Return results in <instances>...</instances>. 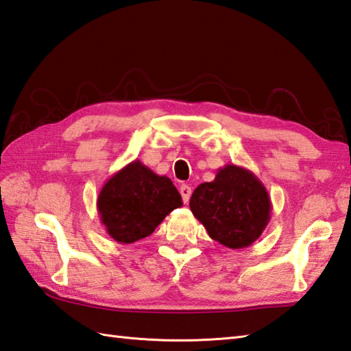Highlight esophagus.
Masks as SVG:
<instances>
[{"instance_id": "obj_1", "label": "esophagus", "mask_w": 351, "mask_h": 351, "mask_svg": "<svg viewBox=\"0 0 351 351\" xmlns=\"http://www.w3.org/2000/svg\"><path fill=\"white\" fill-rule=\"evenodd\" d=\"M180 194H182V198H183V203H188L189 198H191V194H192V189L189 188L188 184H182L180 186Z\"/></svg>"}]
</instances>
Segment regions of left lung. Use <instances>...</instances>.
<instances>
[{"label":"left lung","mask_w":351,"mask_h":351,"mask_svg":"<svg viewBox=\"0 0 351 351\" xmlns=\"http://www.w3.org/2000/svg\"><path fill=\"white\" fill-rule=\"evenodd\" d=\"M189 207L213 241L232 250L261 238L271 218V199L252 171L236 165L218 169L215 180L198 186Z\"/></svg>","instance_id":"8db88e82"}]
</instances>
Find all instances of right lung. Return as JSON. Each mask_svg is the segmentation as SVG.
I'll list each match as a JSON object with an SVG mask.
<instances>
[{
  "instance_id": "1",
  "label": "right lung",
  "mask_w": 351,
  "mask_h": 351,
  "mask_svg": "<svg viewBox=\"0 0 351 351\" xmlns=\"http://www.w3.org/2000/svg\"><path fill=\"white\" fill-rule=\"evenodd\" d=\"M183 206L167 176H157L141 160L119 169L99 191L97 209L107 234L119 244H133L152 234L168 213Z\"/></svg>"
}]
</instances>
